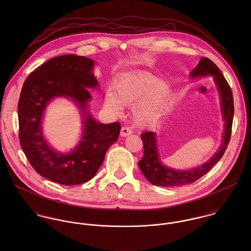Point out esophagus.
<instances>
[{
  "instance_id": "34e87169",
  "label": "esophagus",
  "mask_w": 251,
  "mask_h": 251,
  "mask_svg": "<svg viewBox=\"0 0 251 251\" xmlns=\"http://www.w3.org/2000/svg\"><path fill=\"white\" fill-rule=\"evenodd\" d=\"M132 133V130L130 129V127L128 126H123L122 129H121V136L123 137H126V136H128Z\"/></svg>"
}]
</instances>
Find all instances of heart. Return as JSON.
Masks as SVG:
<instances>
[{
	"mask_svg": "<svg viewBox=\"0 0 251 251\" xmlns=\"http://www.w3.org/2000/svg\"><path fill=\"white\" fill-rule=\"evenodd\" d=\"M115 95L108 93L105 102L114 112H120L122 104L133 108L137 123L147 125L154 122L170 94L166 82L148 74H130L123 77L115 84Z\"/></svg>",
	"mask_w": 251,
	"mask_h": 251,
	"instance_id": "b5f03b06",
	"label": "heart"
}]
</instances>
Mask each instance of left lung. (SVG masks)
Wrapping results in <instances>:
<instances>
[{
    "instance_id": "left-lung-1",
    "label": "left lung",
    "mask_w": 251,
    "mask_h": 251,
    "mask_svg": "<svg viewBox=\"0 0 251 251\" xmlns=\"http://www.w3.org/2000/svg\"><path fill=\"white\" fill-rule=\"evenodd\" d=\"M214 75L217 85L220 99L223 119L225 121V130L223 134V142L219 151L206 163L191 170H174L161 164L158 158V152L155 142V135L152 131H146L141 134L143 141L144 156L138 162V165L147 179L155 185L160 186H179L196 181L207 174L215 163L223 156L231 138L232 124L234 117V100L231 88L216 67L215 63L209 58H202L195 69L191 72V77H199L205 75Z\"/></svg>"
}]
</instances>
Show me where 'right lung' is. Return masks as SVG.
<instances>
[{"label": "right lung", "instance_id": "obj_1", "mask_svg": "<svg viewBox=\"0 0 251 251\" xmlns=\"http://www.w3.org/2000/svg\"><path fill=\"white\" fill-rule=\"evenodd\" d=\"M94 64L91 59L81 56L55 57L36 68L21 90L18 101L21 148L40 176L60 184H80L92 179L102 164L109 147L120 134V123H97L87 112L82 140L71 153L56 152L43 139L41 117L52 99L72 98L85 113L92 99L88 88L99 85L93 73Z\"/></svg>", "mask_w": 251, "mask_h": 251}]
</instances>
